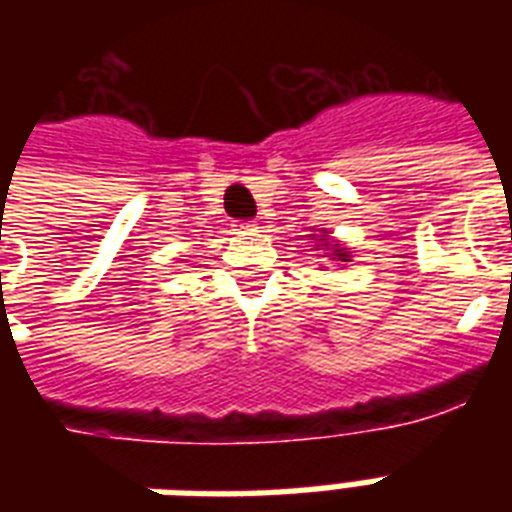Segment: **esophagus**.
<instances>
[{
    "instance_id": "obj_1",
    "label": "esophagus",
    "mask_w": 512,
    "mask_h": 512,
    "mask_svg": "<svg viewBox=\"0 0 512 512\" xmlns=\"http://www.w3.org/2000/svg\"><path fill=\"white\" fill-rule=\"evenodd\" d=\"M236 231H255V223H252V220H239V223H236Z\"/></svg>"
}]
</instances>
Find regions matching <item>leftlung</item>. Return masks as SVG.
<instances>
[{"mask_svg": "<svg viewBox=\"0 0 512 512\" xmlns=\"http://www.w3.org/2000/svg\"><path fill=\"white\" fill-rule=\"evenodd\" d=\"M324 244L329 247V241H324ZM335 255H337V260H342V263H345V257H350L348 252H342V249H335Z\"/></svg>", "mask_w": 512, "mask_h": 512, "instance_id": "1", "label": "left lung"}]
</instances>
